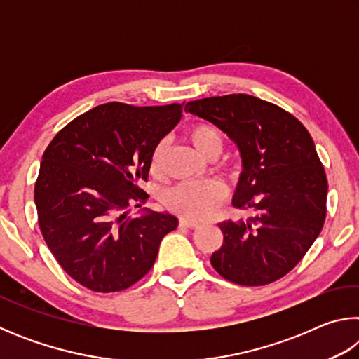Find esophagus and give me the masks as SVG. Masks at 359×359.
Listing matches in <instances>:
<instances>
[{
  "label": "esophagus",
  "instance_id": "obj_1",
  "mask_svg": "<svg viewBox=\"0 0 359 359\" xmlns=\"http://www.w3.org/2000/svg\"><path fill=\"white\" fill-rule=\"evenodd\" d=\"M179 224H180V226H184V228H198V226H199V223H198V222L187 220V218H180Z\"/></svg>",
  "mask_w": 359,
  "mask_h": 359
}]
</instances>
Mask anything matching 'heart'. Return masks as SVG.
I'll list each match as a JSON object with an SVG mask.
<instances>
[{
    "label": "heart",
    "mask_w": 359,
    "mask_h": 359,
    "mask_svg": "<svg viewBox=\"0 0 359 359\" xmlns=\"http://www.w3.org/2000/svg\"><path fill=\"white\" fill-rule=\"evenodd\" d=\"M188 139L199 154L205 158H217L224 149V135L215 125L201 121L193 125L187 133ZM168 154V142L160 141L150 156V171L155 177H161L165 172V160ZM224 201V188L217 182L205 184H182L166 193L165 204L177 214L203 220L210 217Z\"/></svg>",
    "instance_id": "obj_1"
}]
</instances>
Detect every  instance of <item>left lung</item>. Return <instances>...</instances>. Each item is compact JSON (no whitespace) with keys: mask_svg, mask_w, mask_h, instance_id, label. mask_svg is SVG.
<instances>
[{"mask_svg":"<svg viewBox=\"0 0 359 359\" xmlns=\"http://www.w3.org/2000/svg\"><path fill=\"white\" fill-rule=\"evenodd\" d=\"M185 112L218 126L238 145L242 172L233 205L247 220L218 224L223 245L210 263L226 280L259 287L282 278L318 238L327 180L312 136L299 120L250 95L190 101Z\"/></svg>","mask_w":359,"mask_h":359,"instance_id":"8db88e82","label":"left lung"}]
</instances>
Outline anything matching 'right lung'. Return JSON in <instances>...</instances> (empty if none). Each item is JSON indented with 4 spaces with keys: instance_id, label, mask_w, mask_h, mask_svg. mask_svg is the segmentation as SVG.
Returning a JSON list of instances; mask_svg holds the SVG:
<instances>
[{
    "instance_id": "add662e5",
    "label": "right lung",
    "mask_w": 359,
    "mask_h": 359,
    "mask_svg": "<svg viewBox=\"0 0 359 359\" xmlns=\"http://www.w3.org/2000/svg\"><path fill=\"white\" fill-rule=\"evenodd\" d=\"M182 118V104L135 107L107 102L57 133L42 155L34 185L47 247L82 287L114 293L130 288L154 266L160 242L177 217L128 208L147 201L155 145Z\"/></svg>"
}]
</instances>
